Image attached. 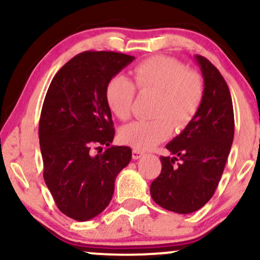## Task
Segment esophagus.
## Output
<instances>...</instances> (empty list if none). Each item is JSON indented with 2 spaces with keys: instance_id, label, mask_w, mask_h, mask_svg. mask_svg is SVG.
Masks as SVG:
<instances>
[{
  "instance_id": "1",
  "label": "esophagus",
  "mask_w": 260,
  "mask_h": 260,
  "mask_svg": "<svg viewBox=\"0 0 260 260\" xmlns=\"http://www.w3.org/2000/svg\"><path fill=\"white\" fill-rule=\"evenodd\" d=\"M142 155H143L142 151L137 150V149H133V151H132V156H133V159H134V160H138L139 157L142 156Z\"/></svg>"
}]
</instances>
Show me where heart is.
I'll return each instance as SVG.
<instances>
[{
  "label": "heart",
  "instance_id": "1",
  "mask_svg": "<svg viewBox=\"0 0 260 260\" xmlns=\"http://www.w3.org/2000/svg\"><path fill=\"white\" fill-rule=\"evenodd\" d=\"M140 91L157 94L151 120L134 121L122 127L120 138L137 150H149L169 138L172 126L182 129L194 117L203 100L201 77L174 58L156 56L137 64L132 71ZM136 88L127 77H112L105 90L107 106L118 120L131 117Z\"/></svg>",
  "mask_w": 260,
  "mask_h": 260
}]
</instances>
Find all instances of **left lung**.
<instances>
[{
	"mask_svg": "<svg viewBox=\"0 0 260 260\" xmlns=\"http://www.w3.org/2000/svg\"><path fill=\"white\" fill-rule=\"evenodd\" d=\"M204 80L201 106L192 121L166 144L161 172L150 186L151 198L166 210L190 214L215 193L231 150L235 133L234 106L225 79L203 56H194ZM180 160V164L175 161Z\"/></svg>",
	"mask_w": 260,
	"mask_h": 260,
	"instance_id": "8db88e82",
	"label": "left lung"
}]
</instances>
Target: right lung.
Masks as SVG:
<instances>
[{
    "mask_svg": "<svg viewBox=\"0 0 260 260\" xmlns=\"http://www.w3.org/2000/svg\"><path fill=\"white\" fill-rule=\"evenodd\" d=\"M133 59L112 51L82 52L47 89L39 122L44 180L57 208L77 221H88L110 204L116 177L132 159L129 147L110 145L115 129L105 90ZM94 148L102 151L94 154Z\"/></svg>",
    "mask_w": 260,
    "mask_h": 260,
    "instance_id": "1",
    "label": "right lung"
}]
</instances>
